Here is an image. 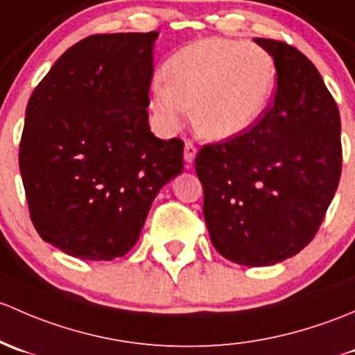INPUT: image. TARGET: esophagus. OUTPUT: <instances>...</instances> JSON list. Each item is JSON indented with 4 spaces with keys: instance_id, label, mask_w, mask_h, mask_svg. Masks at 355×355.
<instances>
[{
    "instance_id": "obj_1",
    "label": "esophagus",
    "mask_w": 355,
    "mask_h": 355,
    "mask_svg": "<svg viewBox=\"0 0 355 355\" xmlns=\"http://www.w3.org/2000/svg\"><path fill=\"white\" fill-rule=\"evenodd\" d=\"M196 157V147L191 144V141H186L184 144V160L188 164H193Z\"/></svg>"
}]
</instances>
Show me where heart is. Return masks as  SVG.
<instances>
[{
    "mask_svg": "<svg viewBox=\"0 0 355 355\" xmlns=\"http://www.w3.org/2000/svg\"><path fill=\"white\" fill-rule=\"evenodd\" d=\"M152 83L150 109L164 131H176L191 105V121L208 140L246 133L268 109L277 68L263 47L203 39L176 51Z\"/></svg>",
    "mask_w": 355,
    "mask_h": 355,
    "instance_id": "obj_1",
    "label": "heart"
}]
</instances>
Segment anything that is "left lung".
<instances>
[{"label":"left lung","instance_id":"obj_1","mask_svg":"<svg viewBox=\"0 0 355 355\" xmlns=\"http://www.w3.org/2000/svg\"><path fill=\"white\" fill-rule=\"evenodd\" d=\"M277 68L273 104L251 130L205 145L195 160L211 244L237 265L270 266L304 250L342 171L340 114L295 47L254 39Z\"/></svg>","mask_w":355,"mask_h":355}]
</instances>
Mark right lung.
Masks as SVG:
<instances>
[{
  "label": "right lung",
  "mask_w": 355,
  "mask_h": 355,
  "mask_svg": "<svg viewBox=\"0 0 355 355\" xmlns=\"http://www.w3.org/2000/svg\"><path fill=\"white\" fill-rule=\"evenodd\" d=\"M159 32L76 42L25 111L20 174L34 227L69 257L109 261L137 244L152 202L182 173L179 138L148 126Z\"/></svg>",
  "instance_id": "add662e5"
}]
</instances>
